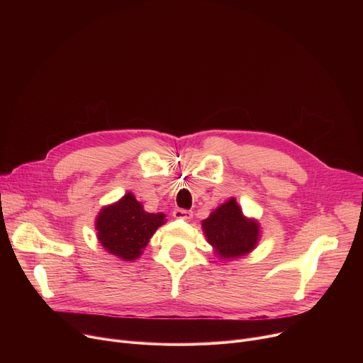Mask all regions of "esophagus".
Listing matches in <instances>:
<instances>
[{"mask_svg": "<svg viewBox=\"0 0 363 363\" xmlns=\"http://www.w3.org/2000/svg\"><path fill=\"white\" fill-rule=\"evenodd\" d=\"M193 212L186 211V208H175L174 211V218L177 219H191Z\"/></svg>", "mask_w": 363, "mask_h": 363, "instance_id": "34e87169", "label": "esophagus"}]
</instances>
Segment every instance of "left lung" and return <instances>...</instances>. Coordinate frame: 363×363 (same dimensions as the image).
Instances as JSON below:
<instances>
[{
	"label": "left lung",
	"mask_w": 363,
	"mask_h": 363,
	"mask_svg": "<svg viewBox=\"0 0 363 363\" xmlns=\"http://www.w3.org/2000/svg\"><path fill=\"white\" fill-rule=\"evenodd\" d=\"M201 225L207 241L222 259L252 252L259 238V225L242 216L235 199L223 203Z\"/></svg>",
	"instance_id": "1"
}]
</instances>
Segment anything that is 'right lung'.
I'll list each match as a JSON object with an SVG mask.
<instances>
[{
    "instance_id": "right-lung-1",
    "label": "right lung",
    "mask_w": 363,
    "mask_h": 363,
    "mask_svg": "<svg viewBox=\"0 0 363 363\" xmlns=\"http://www.w3.org/2000/svg\"><path fill=\"white\" fill-rule=\"evenodd\" d=\"M164 222L163 213H147L130 193L103 208L97 218L99 240L104 249L123 260L137 259L151 235Z\"/></svg>"
}]
</instances>
